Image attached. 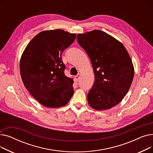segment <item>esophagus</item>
<instances>
[{
    "label": "esophagus",
    "mask_w": 153,
    "mask_h": 153,
    "mask_svg": "<svg viewBox=\"0 0 153 153\" xmlns=\"http://www.w3.org/2000/svg\"><path fill=\"white\" fill-rule=\"evenodd\" d=\"M80 77H81V74H77V75H76L75 77H74V78H75V79H76V81H79V79H80Z\"/></svg>",
    "instance_id": "34e87169"
}]
</instances>
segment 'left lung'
Returning <instances> with one entry per match:
<instances>
[{
    "label": "left lung",
    "mask_w": 153,
    "mask_h": 153,
    "mask_svg": "<svg viewBox=\"0 0 153 153\" xmlns=\"http://www.w3.org/2000/svg\"><path fill=\"white\" fill-rule=\"evenodd\" d=\"M77 40L89 56L95 74L87 94L89 105L97 110L115 107L123 100L133 79L129 54L122 43L100 30L78 34Z\"/></svg>",
    "instance_id": "left-lung-1"
}]
</instances>
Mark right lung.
Wrapping results in <instances>:
<instances>
[{"instance_id": "1", "label": "right lung", "mask_w": 153, "mask_h": 153, "mask_svg": "<svg viewBox=\"0 0 153 153\" xmlns=\"http://www.w3.org/2000/svg\"><path fill=\"white\" fill-rule=\"evenodd\" d=\"M76 35L61 29L40 32L24 51L20 63L24 85L43 105H66L73 95V80L64 74L61 55Z\"/></svg>"}]
</instances>
